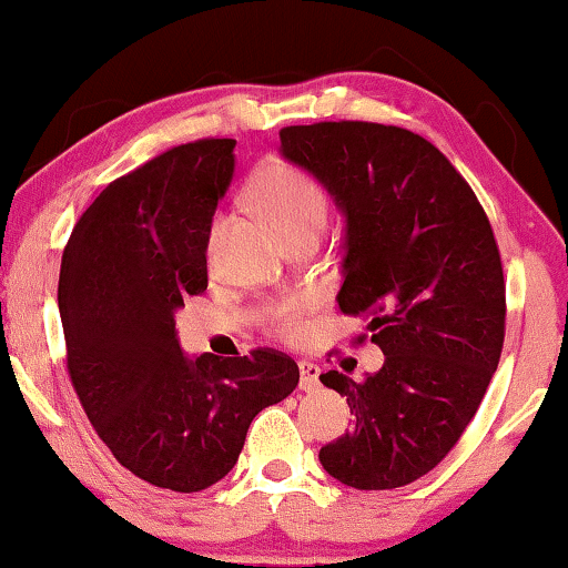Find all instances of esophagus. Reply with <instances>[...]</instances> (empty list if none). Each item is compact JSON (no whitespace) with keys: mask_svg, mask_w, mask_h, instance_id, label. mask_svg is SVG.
I'll list each match as a JSON object with an SVG mask.
<instances>
[{"mask_svg":"<svg viewBox=\"0 0 568 568\" xmlns=\"http://www.w3.org/2000/svg\"><path fill=\"white\" fill-rule=\"evenodd\" d=\"M320 373H322L320 365L302 361V363H300V375H302V378H300V388L307 390V394H310V390H317V388H320Z\"/></svg>","mask_w":568,"mask_h":568,"instance_id":"esophagus-1","label":"esophagus"}]
</instances>
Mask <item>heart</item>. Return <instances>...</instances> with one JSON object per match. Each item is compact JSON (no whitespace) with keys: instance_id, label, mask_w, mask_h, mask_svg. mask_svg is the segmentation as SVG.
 <instances>
[{"instance_id":"b5f03b06","label":"heart","mask_w":568,"mask_h":568,"mask_svg":"<svg viewBox=\"0 0 568 568\" xmlns=\"http://www.w3.org/2000/svg\"><path fill=\"white\" fill-rule=\"evenodd\" d=\"M251 200L256 211L274 225L284 241H292L300 233H320L327 223L329 197L322 182L312 172L296 168L292 162H268L251 187ZM217 239V223L213 225L207 251L213 254ZM302 302H282L268 312V327L284 337L302 333Z\"/></svg>"}]
</instances>
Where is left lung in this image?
I'll return each mask as SVG.
<instances>
[{
	"label": "left lung",
	"mask_w": 568,
	"mask_h": 568,
	"mask_svg": "<svg viewBox=\"0 0 568 568\" xmlns=\"http://www.w3.org/2000/svg\"><path fill=\"white\" fill-rule=\"evenodd\" d=\"M278 136L345 215L339 312L368 320L386 355L363 381L320 375L355 416L320 462L355 490L404 487L449 455L500 363L505 278L493 225L447 156L408 129L320 121Z\"/></svg>",
	"instance_id": "1"
}]
</instances>
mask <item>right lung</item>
I'll return each instance as SVG.
<instances>
[{"instance_id":"1","label":"right lung","mask_w":568,"mask_h":568,"mask_svg":"<svg viewBox=\"0 0 568 568\" xmlns=\"http://www.w3.org/2000/svg\"><path fill=\"white\" fill-rule=\"evenodd\" d=\"M233 146L197 139L109 182L60 264L68 375L83 412L119 465L174 493L229 475L254 416L300 383L274 347L190 361L178 343L174 312L207 290V235Z\"/></svg>"}]
</instances>
